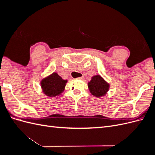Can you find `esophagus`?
Segmentation results:
<instances>
[{"instance_id":"34e87169","label":"esophagus","mask_w":155,"mask_h":155,"mask_svg":"<svg viewBox=\"0 0 155 155\" xmlns=\"http://www.w3.org/2000/svg\"><path fill=\"white\" fill-rule=\"evenodd\" d=\"M78 79H81V80H83V79H85V77H84V76H81V77L78 78Z\"/></svg>"}]
</instances>
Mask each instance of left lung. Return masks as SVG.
<instances>
[{
  "mask_svg": "<svg viewBox=\"0 0 155 155\" xmlns=\"http://www.w3.org/2000/svg\"><path fill=\"white\" fill-rule=\"evenodd\" d=\"M88 87L93 96L100 97L105 96L109 89V84L107 83L100 75L94 76L88 83Z\"/></svg>",
  "mask_w": 155,
  "mask_h": 155,
  "instance_id": "8db88e82",
  "label": "left lung"
}]
</instances>
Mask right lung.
Here are the masks:
<instances>
[{
  "instance_id": "obj_1",
  "label": "right lung",
  "mask_w": 155,
  "mask_h": 155,
  "mask_svg": "<svg viewBox=\"0 0 155 155\" xmlns=\"http://www.w3.org/2000/svg\"><path fill=\"white\" fill-rule=\"evenodd\" d=\"M67 80H64L59 75L54 72L41 81L42 90L45 94L49 97H55L60 95L66 86Z\"/></svg>"
}]
</instances>
